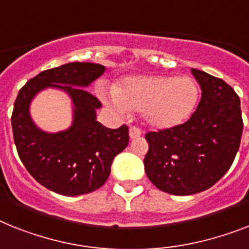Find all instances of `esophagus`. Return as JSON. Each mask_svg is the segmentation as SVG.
<instances>
[{"mask_svg": "<svg viewBox=\"0 0 249 249\" xmlns=\"http://www.w3.org/2000/svg\"><path fill=\"white\" fill-rule=\"evenodd\" d=\"M140 136H141V129L137 128V127H131L129 128V137L131 139H137Z\"/></svg>", "mask_w": 249, "mask_h": 249, "instance_id": "34e87169", "label": "esophagus"}]
</instances>
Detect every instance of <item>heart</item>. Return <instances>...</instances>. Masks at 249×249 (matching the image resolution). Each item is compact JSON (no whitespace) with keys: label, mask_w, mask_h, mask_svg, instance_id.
Instances as JSON below:
<instances>
[{"label":"heart","mask_w":249,"mask_h":249,"mask_svg":"<svg viewBox=\"0 0 249 249\" xmlns=\"http://www.w3.org/2000/svg\"><path fill=\"white\" fill-rule=\"evenodd\" d=\"M106 98L121 114L143 112L149 124L165 129L188 120L198 99V88L188 76H132Z\"/></svg>","instance_id":"1"}]
</instances>
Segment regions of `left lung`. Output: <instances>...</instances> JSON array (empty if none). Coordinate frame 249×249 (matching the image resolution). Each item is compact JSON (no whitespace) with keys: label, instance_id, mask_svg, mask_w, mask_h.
Returning <instances> with one entry per match:
<instances>
[{"label":"left lung","instance_id":"left-lung-1","mask_svg":"<svg viewBox=\"0 0 249 249\" xmlns=\"http://www.w3.org/2000/svg\"><path fill=\"white\" fill-rule=\"evenodd\" d=\"M202 90L187 122L147 132L143 164L147 178L166 194L187 196L216 183L234 161L243 132L239 96L231 85L191 69Z\"/></svg>","mask_w":249,"mask_h":249}]
</instances>
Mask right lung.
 I'll list each match as a JSON object with an SVG mask.
<instances>
[{
  "instance_id": "1",
  "label": "right lung",
  "mask_w": 249,
  "mask_h": 249,
  "mask_svg": "<svg viewBox=\"0 0 249 249\" xmlns=\"http://www.w3.org/2000/svg\"><path fill=\"white\" fill-rule=\"evenodd\" d=\"M106 67L71 62L46 70L22 86L14 104L12 133L18 157L34 179L63 196L90 194L106 183L110 165L128 145V127L107 128L96 121L100 100L84 88L103 75ZM66 91L74 103V121L69 130L48 134L31 121L28 107L40 89Z\"/></svg>"
}]
</instances>
